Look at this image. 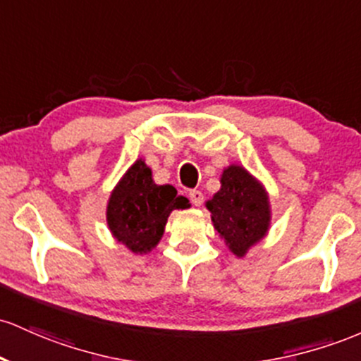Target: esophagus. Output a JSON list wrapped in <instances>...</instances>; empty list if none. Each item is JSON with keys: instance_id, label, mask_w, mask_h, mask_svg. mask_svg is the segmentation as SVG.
I'll return each instance as SVG.
<instances>
[{"instance_id": "1", "label": "esophagus", "mask_w": 361, "mask_h": 361, "mask_svg": "<svg viewBox=\"0 0 361 361\" xmlns=\"http://www.w3.org/2000/svg\"><path fill=\"white\" fill-rule=\"evenodd\" d=\"M189 200H191L194 206H201L202 200H204V196H202L201 191H196V189H192V191L189 192Z\"/></svg>"}]
</instances>
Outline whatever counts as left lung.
I'll return each mask as SVG.
<instances>
[{
	"instance_id": "1",
	"label": "left lung",
	"mask_w": 361,
	"mask_h": 361,
	"mask_svg": "<svg viewBox=\"0 0 361 361\" xmlns=\"http://www.w3.org/2000/svg\"><path fill=\"white\" fill-rule=\"evenodd\" d=\"M214 230L235 256H244L269 226L268 196L247 170L232 165L221 176V189L206 202Z\"/></svg>"
}]
</instances>
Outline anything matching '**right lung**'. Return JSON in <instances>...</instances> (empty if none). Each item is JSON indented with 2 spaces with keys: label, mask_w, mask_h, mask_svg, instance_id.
I'll return each instance as SVG.
<instances>
[{
  "label": "right lung",
  "mask_w": 361,
  "mask_h": 361,
  "mask_svg": "<svg viewBox=\"0 0 361 361\" xmlns=\"http://www.w3.org/2000/svg\"><path fill=\"white\" fill-rule=\"evenodd\" d=\"M188 204L172 185H157L152 170L137 160L109 200L107 224L117 240L133 252H148L164 235L170 212Z\"/></svg>",
  "instance_id": "1"
}]
</instances>
